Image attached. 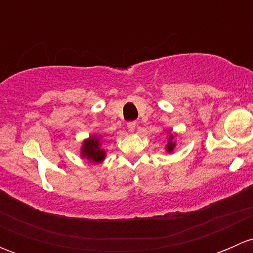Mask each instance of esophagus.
I'll list each match as a JSON object with an SVG mask.
<instances>
[{
  "label": "esophagus",
  "mask_w": 253,
  "mask_h": 253,
  "mask_svg": "<svg viewBox=\"0 0 253 253\" xmlns=\"http://www.w3.org/2000/svg\"><path fill=\"white\" fill-rule=\"evenodd\" d=\"M136 126H137V122L136 121H131L127 124V128H128L129 132H134V129H136Z\"/></svg>",
  "instance_id": "34e87169"
}]
</instances>
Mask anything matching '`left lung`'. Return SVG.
I'll return each mask as SVG.
<instances>
[{
	"instance_id": "left-lung-1",
	"label": "left lung",
	"mask_w": 253,
	"mask_h": 253,
	"mask_svg": "<svg viewBox=\"0 0 253 253\" xmlns=\"http://www.w3.org/2000/svg\"><path fill=\"white\" fill-rule=\"evenodd\" d=\"M174 148H175V142H174V136H170L169 137V143H168L167 144V150L169 153H171L172 150H174Z\"/></svg>"
}]
</instances>
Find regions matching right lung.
<instances>
[{
  "label": "right lung",
  "mask_w": 253,
  "mask_h": 253,
  "mask_svg": "<svg viewBox=\"0 0 253 253\" xmlns=\"http://www.w3.org/2000/svg\"><path fill=\"white\" fill-rule=\"evenodd\" d=\"M82 157L91 160L93 163L103 162L105 158V150L100 148V137H90L83 142Z\"/></svg>",
  "instance_id": "add662e5"
}]
</instances>
